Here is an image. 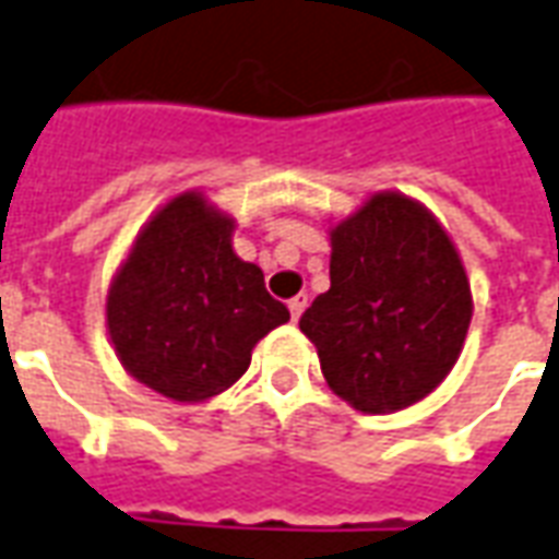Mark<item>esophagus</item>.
Segmentation results:
<instances>
[{
    "label": "esophagus",
    "instance_id": "34e87169",
    "mask_svg": "<svg viewBox=\"0 0 559 559\" xmlns=\"http://www.w3.org/2000/svg\"><path fill=\"white\" fill-rule=\"evenodd\" d=\"M305 305H308V296H305V293H299V296H293V299H290L293 320H299V317H302Z\"/></svg>",
    "mask_w": 559,
    "mask_h": 559
}]
</instances>
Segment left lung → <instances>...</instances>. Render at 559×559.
I'll list each match as a JSON object with an SVG mask.
<instances>
[{
	"instance_id": "obj_1",
	"label": "left lung",
	"mask_w": 559,
	"mask_h": 559,
	"mask_svg": "<svg viewBox=\"0 0 559 559\" xmlns=\"http://www.w3.org/2000/svg\"><path fill=\"white\" fill-rule=\"evenodd\" d=\"M329 281L299 329L335 395L362 413H395L443 383L473 305L455 245L419 203L374 194L341 221Z\"/></svg>"
}]
</instances>
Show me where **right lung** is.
<instances>
[{"mask_svg":"<svg viewBox=\"0 0 559 559\" xmlns=\"http://www.w3.org/2000/svg\"><path fill=\"white\" fill-rule=\"evenodd\" d=\"M233 221L182 194L140 233L107 296L116 356L140 383L173 401L230 389L266 332L290 320L263 272L233 254Z\"/></svg>","mask_w":559,"mask_h":559,"instance_id":"right-lung-1","label":"right lung"}]
</instances>
